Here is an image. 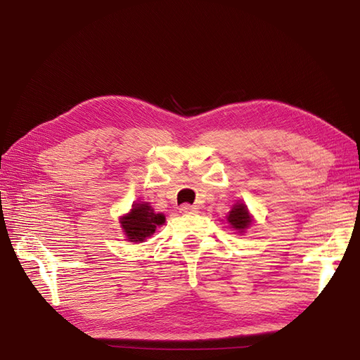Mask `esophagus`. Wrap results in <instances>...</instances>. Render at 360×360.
<instances>
[{
    "label": "esophagus",
    "instance_id": "obj_1",
    "mask_svg": "<svg viewBox=\"0 0 360 360\" xmlns=\"http://www.w3.org/2000/svg\"><path fill=\"white\" fill-rule=\"evenodd\" d=\"M197 212H198L197 205H191V204H183V205H180V213L193 214V213H197Z\"/></svg>",
    "mask_w": 360,
    "mask_h": 360
}]
</instances>
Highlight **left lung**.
<instances>
[{"label":"left lung","mask_w":360,"mask_h":360,"mask_svg":"<svg viewBox=\"0 0 360 360\" xmlns=\"http://www.w3.org/2000/svg\"><path fill=\"white\" fill-rule=\"evenodd\" d=\"M226 221L236 231L245 233L246 228H249L250 222H252V216L249 214L248 207L243 202H237L233 205L230 214L226 216Z\"/></svg>","instance_id":"left-lung-1"}]
</instances>
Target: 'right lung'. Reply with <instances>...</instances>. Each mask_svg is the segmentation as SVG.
<instances>
[{"label": "right lung", "mask_w": 360, "mask_h": 360, "mask_svg": "<svg viewBox=\"0 0 360 360\" xmlns=\"http://www.w3.org/2000/svg\"><path fill=\"white\" fill-rule=\"evenodd\" d=\"M165 222V216L155 213L148 202H135L132 210L120 217L123 233L129 242L141 243L156 231V226Z\"/></svg>", "instance_id": "1"}]
</instances>
